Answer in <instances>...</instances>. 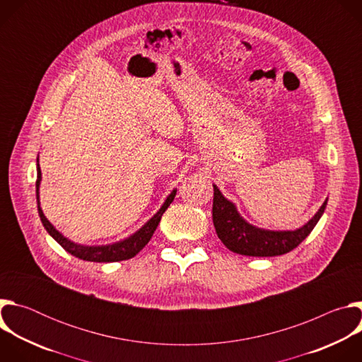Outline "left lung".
Listing matches in <instances>:
<instances>
[{
  "mask_svg": "<svg viewBox=\"0 0 362 362\" xmlns=\"http://www.w3.org/2000/svg\"><path fill=\"white\" fill-rule=\"evenodd\" d=\"M327 202L328 199L303 226L295 230H269L246 222L238 212L235 203L228 200L214 185L212 218L219 239L229 250L245 256H278L295 249L313 232L324 215Z\"/></svg>",
  "mask_w": 362,
  "mask_h": 362,
  "instance_id": "left-lung-1",
  "label": "left lung"
}]
</instances>
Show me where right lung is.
I'll return each instance as SVG.
<instances>
[{"label": "right lung", "instance_id": "add662e5", "mask_svg": "<svg viewBox=\"0 0 362 362\" xmlns=\"http://www.w3.org/2000/svg\"><path fill=\"white\" fill-rule=\"evenodd\" d=\"M40 183H41V169H40L38 159H37L35 193H37L38 215L42 222V226L49 233V236L54 240H57L69 253L78 257V259L88 261V262H119V261H126V259H130V257L136 256L147 245V242L153 236L154 230H156V228L162 219V215L166 212V209L169 208L170 203L173 202V199L176 196V189H173L172 193L166 197L165 203L162 204V208L156 214H154L139 230H136L129 238H124L119 242H113L109 245H91L90 246V245H80V243L70 240L69 238L62 235L44 216L42 209L40 206Z\"/></svg>", "mask_w": 362, "mask_h": 362}]
</instances>
